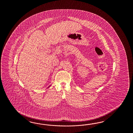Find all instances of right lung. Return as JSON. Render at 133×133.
Segmentation results:
<instances>
[{
    "instance_id": "right-lung-1",
    "label": "right lung",
    "mask_w": 133,
    "mask_h": 133,
    "mask_svg": "<svg viewBox=\"0 0 133 133\" xmlns=\"http://www.w3.org/2000/svg\"><path fill=\"white\" fill-rule=\"evenodd\" d=\"M50 86H49L48 87V88H49V87H50Z\"/></svg>"
}]
</instances>
